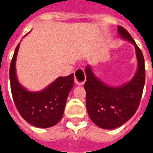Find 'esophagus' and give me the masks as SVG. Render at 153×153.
<instances>
[{
	"instance_id": "esophagus-1",
	"label": "esophagus",
	"mask_w": 153,
	"mask_h": 153,
	"mask_svg": "<svg viewBox=\"0 0 153 153\" xmlns=\"http://www.w3.org/2000/svg\"><path fill=\"white\" fill-rule=\"evenodd\" d=\"M75 82L78 85H82L86 81V75L84 69L82 68H78L75 72Z\"/></svg>"
}]
</instances>
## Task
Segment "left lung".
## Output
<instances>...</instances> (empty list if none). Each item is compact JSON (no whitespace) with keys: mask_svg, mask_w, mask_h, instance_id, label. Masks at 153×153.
Wrapping results in <instances>:
<instances>
[{"mask_svg":"<svg viewBox=\"0 0 153 153\" xmlns=\"http://www.w3.org/2000/svg\"><path fill=\"white\" fill-rule=\"evenodd\" d=\"M118 31L135 47L138 70L132 80L122 87H108L94 76L89 66L85 69L87 81L84 88L88 113L93 123L105 129L119 127L133 116L139 108L146 79L143 52L124 27L118 26Z\"/></svg>","mask_w":153,"mask_h":153,"instance_id":"left-lung-1","label":"left lung"}]
</instances>
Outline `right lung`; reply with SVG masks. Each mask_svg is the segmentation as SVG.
<instances>
[{
  "label": "right lung",
  "instance_id": "1",
  "mask_svg": "<svg viewBox=\"0 0 153 153\" xmlns=\"http://www.w3.org/2000/svg\"><path fill=\"white\" fill-rule=\"evenodd\" d=\"M20 44L16 47L10 65V83L13 100L21 117L38 128H49L59 123L68 96L74 85V75L57 78L45 90L30 92L18 83L15 61Z\"/></svg>",
  "mask_w": 153,
  "mask_h": 153
}]
</instances>
